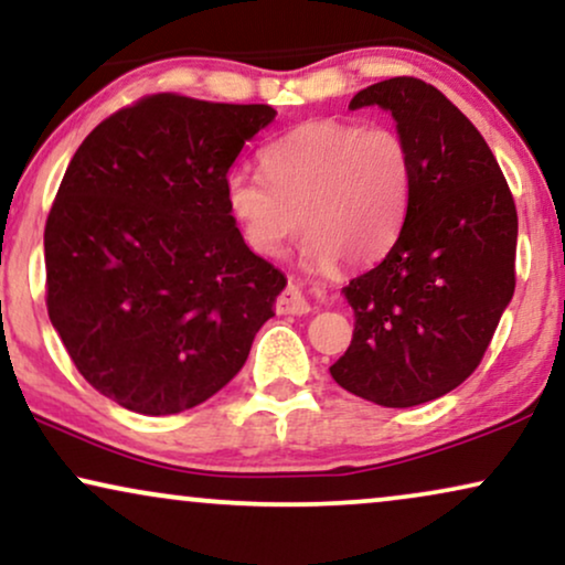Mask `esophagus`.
Listing matches in <instances>:
<instances>
[{
    "label": "esophagus",
    "instance_id": "obj_1",
    "mask_svg": "<svg viewBox=\"0 0 565 565\" xmlns=\"http://www.w3.org/2000/svg\"><path fill=\"white\" fill-rule=\"evenodd\" d=\"M276 312L278 315H305V312H310V302H307L305 295L295 287V284H289V287L284 289L276 299Z\"/></svg>",
    "mask_w": 565,
    "mask_h": 565
}]
</instances>
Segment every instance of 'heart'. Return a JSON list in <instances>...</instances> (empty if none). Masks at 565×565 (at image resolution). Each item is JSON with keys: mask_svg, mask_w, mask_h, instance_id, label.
Masks as SVG:
<instances>
[{"mask_svg": "<svg viewBox=\"0 0 565 565\" xmlns=\"http://www.w3.org/2000/svg\"><path fill=\"white\" fill-rule=\"evenodd\" d=\"M263 175L232 170L224 201L245 243L278 255L297 222L312 268L366 266L395 245L408 216L416 164L390 126L307 120L260 149Z\"/></svg>", "mask_w": 565, "mask_h": 565, "instance_id": "obj_1", "label": "heart"}]
</instances>
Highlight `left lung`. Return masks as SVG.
Here are the masks:
<instances>
[{"mask_svg":"<svg viewBox=\"0 0 565 565\" xmlns=\"http://www.w3.org/2000/svg\"><path fill=\"white\" fill-rule=\"evenodd\" d=\"M364 105L393 113L416 180L395 245L343 289L356 326L330 374L364 401L411 408L478 370L514 297L516 206L491 147L439 89L393 77L349 108Z\"/></svg>","mask_w":565,"mask_h":565,"instance_id":"1","label":"left lung"}]
</instances>
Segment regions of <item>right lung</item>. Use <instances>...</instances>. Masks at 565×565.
<instances>
[{
    "label": "right lung",
    "instance_id": "obj_1",
    "mask_svg": "<svg viewBox=\"0 0 565 565\" xmlns=\"http://www.w3.org/2000/svg\"><path fill=\"white\" fill-rule=\"evenodd\" d=\"M270 105L160 93L97 124L51 206L46 307L97 393L145 416L243 370L287 278L245 245L224 180Z\"/></svg>",
    "mask_w": 565,
    "mask_h": 565
}]
</instances>
